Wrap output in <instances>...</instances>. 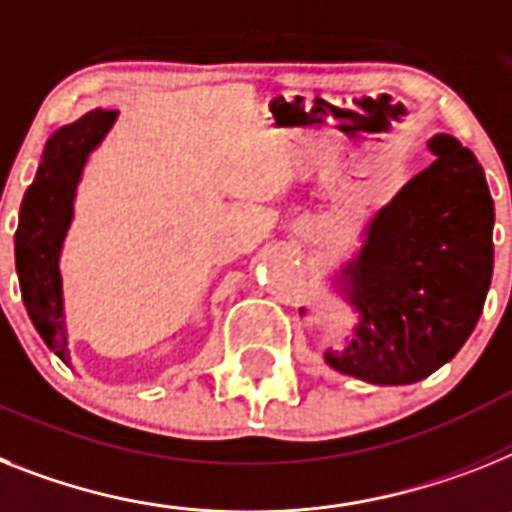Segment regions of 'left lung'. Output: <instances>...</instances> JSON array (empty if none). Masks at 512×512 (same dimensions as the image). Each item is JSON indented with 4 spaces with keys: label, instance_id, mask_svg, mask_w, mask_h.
<instances>
[{
    "label": "left lung",
    "instance_id": "left-lung-1",
    "mask_svg": "<svg viewBox=\"0 0 512 512\" xmlns=\"http://www.w3.org/2000/svg\"><path fill=\"white\" fill-rule=\"evenodd\" d=\"M427 145L435 161L377 210L362 252L338 276L359 322L325 362L372 385H409L450 362L492 283L495 203L484 169L455 137Z\"/></svg>",
    "mask_w": 512,
    "mask_h": 512
}]
</instances>
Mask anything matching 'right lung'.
Instances as JSON below:
<instances>
[{
    "instance_id": "obj_1",
    "label": "right lung",
    "mask_w": 512,
    "mask_h": 512,
    "mask_svg": "<svg viewBox=\"0 0 512 512\" xmlns=\"http://www.w3.org/2000/svg\"><path fill=\"white\" fill-rule=\"evenodd\" d=\"M119 111L93 109L49 137L36 179L20 205L15 234V268L20 291L38 336L64 364H70L59 257L72 223L77 182L88 156L101 145Z\"/></svg>"
}]
</instances>
